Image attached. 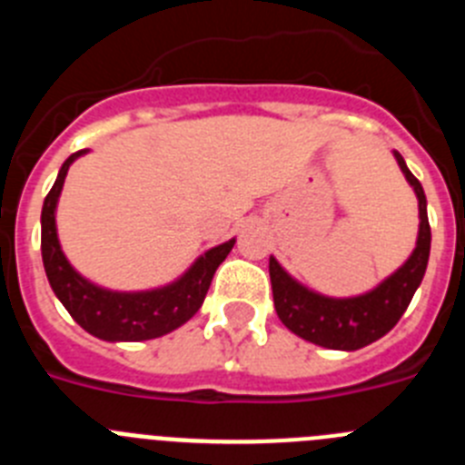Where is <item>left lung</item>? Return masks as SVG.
<instances>
[{
  "label": "left lung",
  "instance_id": "1",
  "mask_svg": "<svg viewBox=\"0 0 465 465\" xmlns=\"http://www.w3.org/2000/svg\"><path fill=\"white\" fill-rule=\"evenodd\" d=\"M402 176L412 186L419 203V232L412 253L401 268L381 279L375 289L349 298H332L300 283L270 256V282H272L274 310L282 323L298 338L326 349L356 351L375 340L384 338L398 323L419 283L424 279L430 253V225L426 213V195L417 176L408 170L405 160L393 151Z\"/></svg>",
  "mask_w": 465,
  "mask_h": 465
}]
</instances>
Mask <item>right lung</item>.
<instances>
[{"mask_svg": "<svg viewBox=\"0 0 465 465\" xmlns=\"http://www.w3.org/2000/svg\"><path fill=\"white\" fill-rule=\"evenodd\" d=\"M85 153L88 149L76 151L64 160L41 209V258L48 283L74 322L94 338L106 342H142L163 338L183 326L203 307L213 272L232 252L235 237L200 253L182 277L165 286L146 291H114L90 282L64 256L55 223L64 176L74 160Z\"/></svg>", "mask_w": 465, "mask_h": 465, "instance_id": "obj_1", "label": "right lung"}]
</instances>
